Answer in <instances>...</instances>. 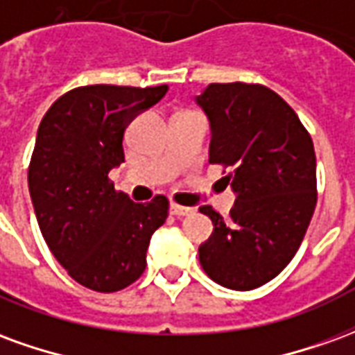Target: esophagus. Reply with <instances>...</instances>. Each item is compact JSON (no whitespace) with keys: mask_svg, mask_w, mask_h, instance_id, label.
<instances>
[{"mask_svg":"<svg viewBox=\"0 0 355 355\" xmlns=\"http://www.w3.org/2000/svg\"><path fill=\"white\" fill-rule=\"evenodd\" d=\"M169 213H171V215H175V216H186V215H192L193 209L192 207H182V205H177V203H171Z\"/></svg>","mask_w":355,"mask_h":355,"instance_id":"34e87169","label":"esophagus"}]
</instances>
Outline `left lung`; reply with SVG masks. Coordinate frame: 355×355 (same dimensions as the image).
I'll use <instances>...</instances> for the list:
<instances>
[{"label": "left lung", "mask_w": 355, "mask_h": 355, "mask_svg": "<svg viewBox=\"0 0 355 355\" xmlns=\"http://www.w3.org/2000/svg\"><path fill=\"white\" fill-rule=\"evenodd\" d=\"M196 104L209 119V162L232 165L236 203L226 223L200 207L213 234L200 245L205 274L226 289L261 287L295 257L315 209V154L287 102L253 83H211Z\"/></svg>", "instance_id": "obj_1"}]
</instances>
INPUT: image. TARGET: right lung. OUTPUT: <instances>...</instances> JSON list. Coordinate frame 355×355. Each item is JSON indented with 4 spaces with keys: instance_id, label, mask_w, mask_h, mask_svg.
<instances>
[{
    "instance_id": "1",
    "label": "right lung",
    "mask_w": 355,
    "mask_h": 355,
    "mask_svg": "<svg viewBox=\"0 0 355 355\" xmlns=\"http://www.w3.org/2000/svg\"><path fill=\"white\" fill-rule=\"evenodd\" d=\"M169 91L87 85L62 94L43 116L28 188L43 238L68 274L87 289L114 293L146 268L150 238L169 201L135 203L108 173L123 163V132Z\"/></svg>"
}]
</instances>
